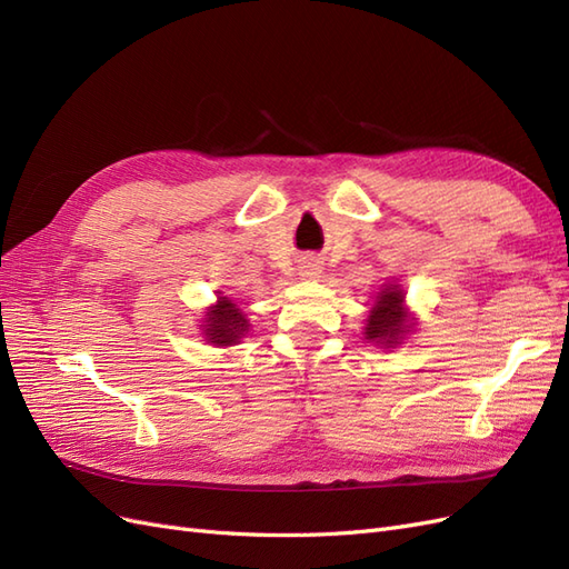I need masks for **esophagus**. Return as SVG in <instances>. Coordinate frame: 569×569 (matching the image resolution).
<instances>
[{"label":"esophagus","instance_id":"1","mask_svg":"<svg viewBox=\"0 0 569 569\" xmlns=\"http://www.w3.org/2000/svg\"><path fill=\"white\" fill-rule=\"evenodd\" d=\"M320 270H322L320 261H318V258H313V256H303L301 261H299V274H301V278H306V280L318 278Z\"/></svg>","mask_w":569,"mask_h":569}]
</instances>
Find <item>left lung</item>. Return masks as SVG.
<instances>
[{"instance_id":"8db88e82","label":"left lung","mask_w":569,"mask_h":569,"mask_svg":"<svg viewBox=\"0 0 569 569\" xmlns=\"http://www.w3.org/2000/svg\"><path fill=\"white\" fill-rule=\"evenodd\" d=\"M406 332V313H403V291L391 284L385 287V291L377 297V303L372 306L366 339L377 343H396L399 335Z\"/></svg>"}]
</instances>
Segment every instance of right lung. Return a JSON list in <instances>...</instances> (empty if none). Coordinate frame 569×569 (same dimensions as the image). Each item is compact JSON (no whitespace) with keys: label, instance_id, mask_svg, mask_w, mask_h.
I'll return each instance as SVG.
<instances>
[{"label":"right lung","instance_id":"1","mask_svg":"<svg viewBox=\"0 0 569 569\" xmlns=\"http://www.w3.org/2000/svg\"><path fill=\"white\" fill-rule=\"evenodd\" d=\"M206 322H209L206 325V337L213 343H220V347H230L249 330L247 318L239 313V308L232 301H228V297H220Z\"/></svg>","mask_w":569,"mask_h":569}]
</instances>
